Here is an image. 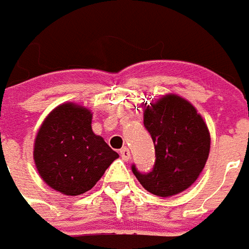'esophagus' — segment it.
Wrapping results in <instances>:
<instances>
[{
  "label": "esophagus",
  "instance_id": "obj_1",
  "mask_svg": "<svg viewBox=\"0 0 249 249\" xmlns=\"http://www.w3.org/2000/svg\"><path fill=\"white\" fill-rule=\"evenodd\" d=\"M120 156H121V158L124 160V161H128L130 158V152L129 149L128 148H123L121 150H120Z\"/></svg>",
  "mask_w": 249,
  "mask_h": 249
}]
</instances>
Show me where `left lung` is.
<instances>
[{
	"label": "left lung",
	"instance_id": "obj_1",
	"mask_svg": "<svg viewBox=\"0 0 249 249\" xmlns=\"http://www.w3.org/2000/svg\"><path fill=\"white\" fill-rule=\"evenodd\" d=\"M143 108V125L152 136L156 162L152 171H132L145 190L171 196L189 189L203 170L210 153V132L194 106L165 95Z\"/></svg>",
	"mask_w": 249,
	"mask_h": 249
}]
</instances>
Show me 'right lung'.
Instances as JSON below:
<instances>
[{
    "mask_svg": "<svg viewBox=\"0 0 249 249\" xmlns=\"http://www.w3.org/2000/svg\"><path fill=\"white\" fill-rule=\"evenodd\" d=\"M91 110L64 103L49 113L34 142L40 178L64 195L91 190L119 154L93 133Z\"/></svg>",
    "mask_w": 249,
    "mask_h": 249,
    "instance_id": "right-lung-1",
    "label": "right lung"
}]
</instances>
